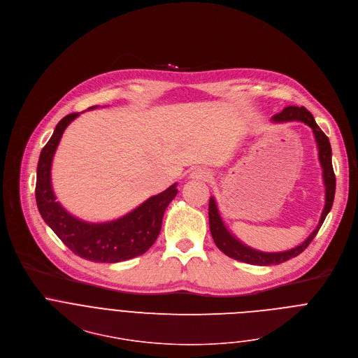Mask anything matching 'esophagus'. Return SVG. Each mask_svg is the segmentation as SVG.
Returning <instances> with one entry per match:
<instances>
[{
  "mask_svg": "<svg viewBox=\"0 0 358 358\" xmlns=\"http://www.w3.org/2000/svg\"><path fill=\"white\" fill-rule=\"evenodd\" d=\"M210 173L205 169H195L194 171H191L189 178L194 181H208L210 178Z\"/></svg>",
  "mask_w": 358,
  "mask_h": 358,
  "instance_id": "1",
  "label": "esophagus"
}]
</instances>
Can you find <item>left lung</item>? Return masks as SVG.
I'll list each match as a JSON object with an SVG mask.
<instances>
[{
    "mask_svg": "<svg viewBox=\"0 0 358 358\" xmlns=\"http://www.w3.org/2000/svg\"><path fill=\"white\" fill-rule=\"evenodd\" d=\"M287 122H302L308 125L312 129L316 148H317V159L319 164L322 169V181L324 187V206L319 219V223L313 229V231L306 237V239L284 252H262L256 250L248 245H245L242 241L237 239V237L229 230L226 226L223 217L220 216L217 203L215 196H210L209 199V229L213 237V242L217 246L220 252H223L226 256L230 259L239 260L248 264H255V266H273V264H281L292 257H296L301 255L312 242L316 233L319 231L323 220L326 219L327 213L331 209L333 199H334V191H336V177L331 166V148L329 138L323 134V131L317 127L315 122V117L312 113L303 108V106H287L281 113H277L271 117V124H287Z\"/></svg>",
    "mask_w": 358,
    "mask_h": 358,
    "instance_id": "1",
    "label": "left lung"
}]
</instances>
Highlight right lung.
I'll use <instances>...</instances> for the list:
<instances>
[{"label":"right lung","mask_w":358,"mask_h":358,"mask_svg":"<svg viewBox=\"0 0 358 358\" xmlns=\"http://www.w3.org/2000/svg\"><path fill=\"white\" fill-rule=\"evenodd\" d=\"M95 108L98 106H91L87 110ZM80 115L81 112L64 116L41 152L35 191L38 209L59 239L81 259L95 263H119L138 257L156 242L164 212L178 192V184L174 182L117 219L92 223L71 215L56 198L52 184V163L66 128Z\"/></svg>","instance_id":"1"}]
</instances>
